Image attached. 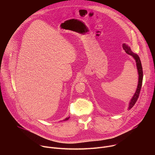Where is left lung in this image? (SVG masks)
I'll use <instances>...</instances> for the list:
<instances>
[{"instance_id":"obj_1","label":"left lung","mask_w":155,"mask_h":155,"mask_svg":"<svg viewBox=\"0 0 155 155\" xmlns=\"http://www.w3.org/2000/svg\"><path fill=\"white\" fill-rule=\"evenodd\" d=\"M123 48L127 54L131 55L135 60L137 68V69H138V83L137 89L136 92L134 94L133 97L130 100V101L129 102V104L128 109L130 110L135 105V104L136 103V102H137V100L139 97V95H140V91H141V86H142V83H143V68H142V64H141V62L140 57L137 54L134 53L132 51L130 46H129L126 43L123 44Z\"/></svg>"}]
</instances>
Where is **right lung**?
Returning a JSON list of instances; mask_svg holds the SVG:
<instances>
[{
	"mask_svg": "<svg viewBox=\"0 0 155 155\" xmlns=\"http://www.w3.org/2000/svg\"><path fill=\"white\" fill-rule=\"evenodd\" d=\"M70 118V117H67V118H66L64 120H63V121H67V120H69V118Z\"/></svg>",
	"mask_w": 155,
	"mask_h": 155,
	"instance_id": "add662e5",
	"label": "right lung"
}]
</instances>
